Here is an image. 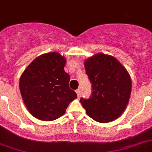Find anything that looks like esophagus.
<instances>
[{
  "instance_id": "esophagus-1",
  "label": "esophagus",
  "mask_w": 152,
  "mask_h": 152,
  "mask_svg": "<svg viewBox=\"0 0 152 152\" xmlns=\"http://www.w3.org/2000/svg\"><path fill=\"white\" fill-rule=\"evenodd\" d=\"M76 94H77L78 97H79V96H80V89H79V88L76 89Z\"/></svg>"
}]
</instances>
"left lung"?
Masks as SVG:
<instances>
[{"instance_id":"obj_1","label":"left lung","mask_w":152,"mask_h":152,"mask_svg":"<svg viewBox=\"0 0 152 152\" xmlns=\"http://www.w3.org/2000/svg\"><path fill=\"white\" fill-rule=\"evenodd\" d=\"M85 68L92 84L89 99H80L88 115L100 123L118 118L125 110L132 83L124 66L112 55L98 53L86 59Z\"/></svg>"}]
</instances>
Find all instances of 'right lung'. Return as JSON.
Masks as SVG:
<instances>
[{"label":"right lung","mask_w":152,"mask_h":152,"mask_svg":"<svg viewBox=\"0 0 152 152\" xmlns=\"http://www.w3.org/2000/svg\"><path fill=\"white\" fill-rule=\"evenodd\" d=\"M66 58L58 52L43 54L31 62L21 75L19 89L29 113L36 118L50 121L65 113L77 97L69 87L64 71Z\"/></svg>","instance_id":"add662e5"}]
</instances>
